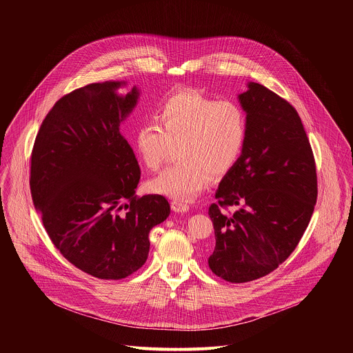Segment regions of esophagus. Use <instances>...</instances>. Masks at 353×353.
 I'll return each instance as SVG.
<instances>
[{"instance_id":"esophagus-1","label":"esophagus","mask_w":353,"mask_h":353,"mask_svg":"<svg viewBox=\"0 0 353 353\" xmlns=\"http://www.w3.org/2000/svg\"><path fill=\"white\" fill-rule=\"evenodd\" d=\"M171 208L174 212H178V213H185L189 210V205L186 202L178 201V200L171 202Z\"/></svg>"}]
</instances>
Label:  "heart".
Masks as SVG:
<instances>
[{
    "label": "heart",
    "instance_id": "b5f03b06",
    "mask_svg": "<svg viewBox=\"0 0 353 353\" xmlns=\"http://www.w3.org/2000/svg\"><path fill=\"white\" fill-rule=\"evenodd\" d=\"M157 122L145 121L134 133L143 164L156 171L172 147L181 161L148 182V189L178 201H192L209 186L212 174L227 172L243 151L248 117L235 101H217L197 92H178L160 103Z\"/></svg>",
    "mask_w": 353,
    "mask_h": 353
}]
</instances>
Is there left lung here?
<instances>
[{"label": "left lung", "mask_w": 353, "mask_h": 353, "mask_svg": "<svg viewBox=\"0 0 353 353\" xmlns=\"http://www.w3.org/2000/svg\"><path fill=\"white\" fill-rule=\"evenodd\" d=\"M248 117L243 151L209 206L216 245L210 270L248 283L279 268L294 252L316 202L312 151L296 110L258 83L238 95ZM234 205L228 215L219 208Z\"/></svg>", "instance_id": "left-lung-1"}]
</instances>
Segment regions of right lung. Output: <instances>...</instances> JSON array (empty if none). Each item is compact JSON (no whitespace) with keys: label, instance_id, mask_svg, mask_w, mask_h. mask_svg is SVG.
Here are the masks:
<instances>
[{"label":"right lung","instance_id":"obj_1","mask_svg":"<svg viewBox=\"0 0 353 353\" xmlns=\"http://www.w3.org/2000/svg\"><path fill=\"white\" fill-rule=\"evenodd\" d=\"M125 85L94 83L61 98L31 154V196L51 242L76 268L103 280L139 270L152 228L171 212L163 196L136 197L140 165L121 123L140 90L118 94Z\"/></svg>","mask_w":353,"mask_h":353}]
</instances>
